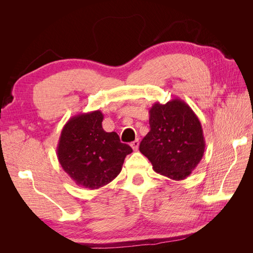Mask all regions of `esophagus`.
<instances>
[{
  "label": "esophagus",
  "mask_w": 253,
  "mask_h": 253,
  "mask_svg": "<svg viewBox=\"0 0 253 253\" xmlns=\"http://www.w3.org/2000/svg\"><path fill=\"white\" fill-rule=\"evenodd\" d=\"M131 147H132V149H133L134 151H137V150H138V147H139V140H138V139H136V140H134L133 142H131Z\"/></svg>",
  "instance_id": "34e87169"
}]
</instances>
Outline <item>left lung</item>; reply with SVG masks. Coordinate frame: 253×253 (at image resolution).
<instances>
[{
    "instance_id": "8db88e82",
    "label": "left lung",
    "mask_w": 253,
    "mask_h": 253,
    "mask_svg": "<svg viewBox=\"0 0 253 253\" xmlns=\"http://www.w3.org/2000/svg\"><path fill=\"white\" fill-rule=\"evenodd\" d=\"M150 132L139 145L156 173L173 180L186 179L204 156L201 121L179 98L155 102L149 111Z\"/></svg>"
}]
</instances>
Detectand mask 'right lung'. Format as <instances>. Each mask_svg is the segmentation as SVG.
I'll return each mask as SVG.
<instances>
[{"label": "right lung", "instance_id": "obj_1", "mask_svg": "<svg viewBox=\"0 0 253 253\" xmlns=\"http://www.w3.org/2000/svg\"><path fill=\"white\" fill-rule=\"evenodd\" d=\"M101 111L78 114L61 132L57 157L62 169L79 187L99 189L120 173L133 150L120 142L117 133L105 132Z\"/></svg>", "mask_w": 253, "mask_h": 253}]
</instances>
